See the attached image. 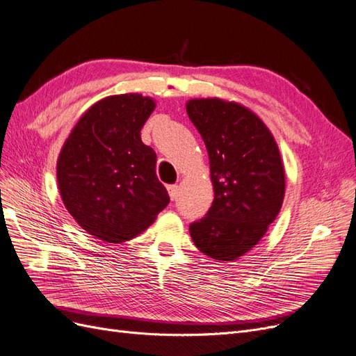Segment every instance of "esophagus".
Segmentation results:
<instances>
[{
  "instance_id": "34e87169",
  "label": "esophagus",
  "mask_w": 356,
  "mask_h": 356,
  "mask_svg": "<svg viewBox=\"0 0 356 356\" xmlns=\"http://www.w3.org/2000/svg\"><path fill=\"white\" fill-rule=\"evenodd\" d=\"M167 191H168V195L171 201H175L177 198V191H179V186L177 185H168L167 186Z\"/></svg>"
}]
</instances>
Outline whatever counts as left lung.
<instances>
[{"label":"left lung","mask_w":356,"mask_h":356,"mask_svg":"<svg viewBox=\"0 0 356 356\" xmlns=\"http://www.w3.org/2000/svg\"><path fill=\"white\" fill-rule=\"evenodd\" d=\"M186 111L207 147L214 186L211 208L191 222L192 241L214 259H238L259 242L282 208L284 168L277 143L241 104L191 99Z\"/></svg>","instance_id":"1"}]
</instances>
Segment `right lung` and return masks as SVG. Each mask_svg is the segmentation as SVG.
Wrapping results in <instances>:
<instances>
[{
  "label": "right lung",
  "mask_w": 356,
  "mask_h": 356,
  "mask_svg": "<svg viewBox=\"0 0 356 356\" xmlns=\"http://www.w3.org/2000/svg\"><path fill=\"white\" fill-rule=\"evenodd\" d=\"M155 102L139 94L104 98L81 117L57 163L63 202L89 234L120 243L168 205L156 154L140 139Z\"/></svg>",
  "instance_id": "1"
}]
</instances>
